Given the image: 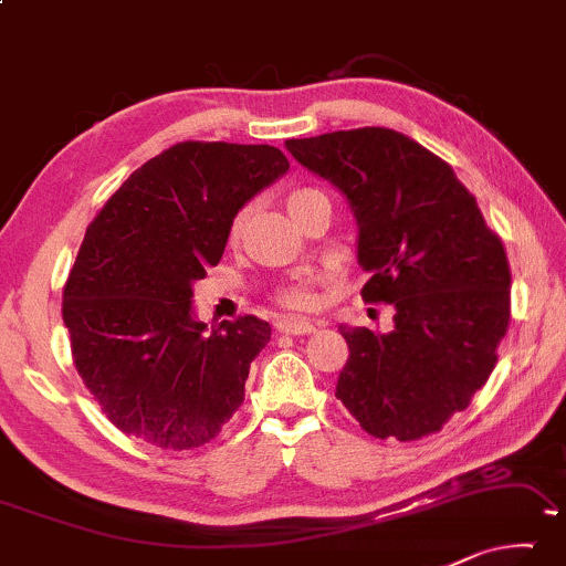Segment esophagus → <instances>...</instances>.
Segmentation results:
<instances>
[{
    "label": "esophagus",
    "mask_w": 566,
    "mask_h": 566,
    "mask_svg": "<svg viewBox=\"0 0 566 566\" xmlns=\"http://www.w3.org/2000/svg\"><path fill=\"white\" fill-rule=\"evenodd\" d=\"M276 329L286 332V335H310L317 327L312 325L310 319H300V317H280L276 319Z\"/></svg>",
    "instance_id": "obj_1"
}]
</instances>
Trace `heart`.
I'll list each match as a JSON object with an SVG mask.
<instances>
[{
    "mask_svg": "<svg viewBox=\"0 0 566 566\" xmlns=\"http://www.w3.org/2000/svg\"><path fill=\"white\" fill-rule=\"evenodd\" d=\"M319 196H325V193L317 191V188H297V191H292L290 199H286V209H290V213H292L294 209H300L302 203L319 199ZM241 223H244V217H237L234 223H231V237L234 239L239 237ZM280 302L292 310H310L312 304H315V294H312V276H304V280L286 284L280 292Z\"/></svg>",
    "mask_w": 566,
    "mask_h": 566,
    "instance_id": "b5f03b06",
    "label": "heart"
}]
</instances>
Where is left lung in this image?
Listing matches in <instances>:
<instances>
[{
    "label": "left lung",
    "instance_id": "8db88e82",
    "mask_svg": "<svg viewBox=\"0 0 566 566\" xmlns=\"http://www.w3.org/2000/svg\"><path fill=\"white\" fill-rule=\"evenodd\" d=\"M345 196L357 223L365 302L396 310L390 332L339 325L349 357L337 400L375 438L438 433L496 365L511 272L501 239L453 168L390 128L286 140Z\"/></svg>",
    "mask_w": 566,
    "mask_h": 566
}]
</instances>
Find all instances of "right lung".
<instances>
[{"mask_svg":"<svg viewBox=\"0 0 566 566\" xmlns=\"http://www.w3.org/2000/svg\"><path fill=\"white\" fill-rule=\"evenodd\" d=\"M290 170L274 146L176 143L90 223L62 294L80 378L123 433L168 451L209 443L244 402L269 322L206 325L193 282L217 266L247 201Z\"/></svg>","mask_w":566,"mask_h":566,"instance_id":"add662e5","label":"right lung"}]
</instances>
